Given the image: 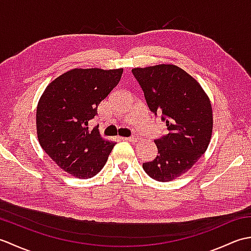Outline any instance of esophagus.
I'll return each instance as SVG.
<instances>
[{"label": "esophagus", "mask_w": 251, "mask_h": 251, "mask_svg": "<svg viewBox=\"0 0 251 251\" xmlns=\"http://www.w3.org/2000/svg\"><path fill=\"white\" fill-rule=\"evenodd\" d=\"M125 140H128V141H132V142H136V141H138L139 140V136H138L137 134H134L132 136H130V137H127V138H124Z\"/></svg>", "instance_id": "obj_1"}]
</instances>
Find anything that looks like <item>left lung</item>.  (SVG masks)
<instances>
[{
  "instance_id": "1",
  "label": "left lung",
  "mask_w": 251,
  "mask_h": 251,
  "mask_svg": "<svg viewBox=\"0 0 251 251\" xmlns=\"http://www.w3.org/2000/svg\"><path fill=\"white\" fill-rule=\"evenodd\" d=\"M148 108L166 123L167 134L156 138L157 155L142 164L150 177L174 180L193 166L207 150L212 132V109L201 85L182 69L158 65L131 70Z\"/></svg>"
}]
</instances>
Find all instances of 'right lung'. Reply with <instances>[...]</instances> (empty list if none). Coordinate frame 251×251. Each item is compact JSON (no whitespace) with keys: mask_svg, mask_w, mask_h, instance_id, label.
I'll return each mask as SVG.
<instances>
[{"mask_svg":"<svg viewBox=\"0 0 251 251\" xmlns=\"http://www.w3.org/2000/svg\"><path fill=\"white\" fill-rule=\"evenodd\" d=\"M123 69H73L46 87L36 109L42 149L65 172L88 179L103 168L115 143L89 128L99 103L119 84Z\"/></svg>","mask_w":251,"mask_h":251,"instance_id":"1","label":"right lung"}]
</instances>
